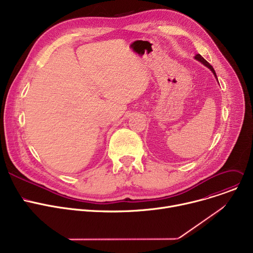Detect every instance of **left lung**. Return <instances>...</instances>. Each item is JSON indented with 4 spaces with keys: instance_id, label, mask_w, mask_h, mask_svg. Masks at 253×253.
Listing matches in <instances>:
<instances>
[{
    "instance_id": "1",
    "label": "left lung",
    "mask_w": 253,
    "mask_h": 253,
    "mask_svg": "<svg viewBox=\"0 0 253 253\" xmlns=\"http://www.w3.org/2000/svg\"><path fill=\"white\" fill-rule=\"evenodd\" d=\"M195 59L196 60H198L199 62H201V63H203V64H205L207 67H208V68H210L211 70V72L214 74V76H215V78L217 79V77H216V74H215V72H214V69L212 68V66L205 59V58H203V57H201L199 54H197V55H195Z\"/></svg>"
}]
</instances>
